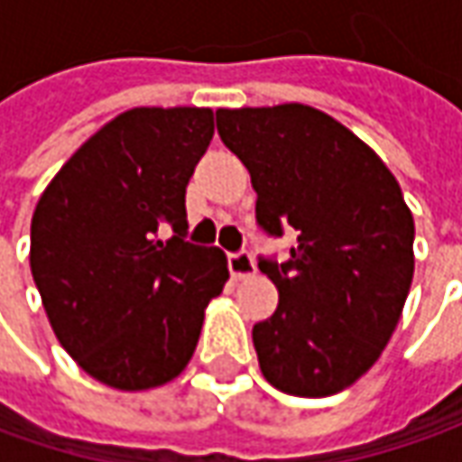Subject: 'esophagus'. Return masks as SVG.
Returning a JSON list of instances; mask_svg holds the SVG:
<instances>
[{"mask_svg":"<svg viewBox=\"0 0 462 462\" xmlns=\"http://www.w3.org/2000/svg\"><path fill=\"white\" fill-rule=\"evenodd\" d=\"M228 270H231V277H234V280H246V277L257 275L254 257H252V254H246V252L228 254Z\"/></svg>","mask_w":462,"mask_h":462,"instance_id":"esophagus-1","label":"esophagus"}]
</instances>
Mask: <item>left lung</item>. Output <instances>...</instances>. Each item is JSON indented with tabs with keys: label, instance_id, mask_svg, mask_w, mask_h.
<instances>
[{
	"label": "left lung",
	"instance_id": "obj_1",
	"mask_svg": "<svg viewBox=\"0 0 462 462\" xmlns=\"http://www.w3.org/2000/svg\"><path fill=\"white\" fill-rule=\"evenodd\" d=\"M216 123L252 174L259 226L298 231L288 262H259L280 295L252 328L259 370L282 393L334 396L396 331L414 277V216L381 156L310 105L221 107Z\"/></svg>",
	"mask_w": 462,
	"mask_h": 462
}]
</instances>
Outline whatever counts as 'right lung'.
I'll return each instance as SVG.
<instances>
[{
  "instance_id": "add662e5",
  "label": "right lung",
  "mask_w": 462,
  "mask_h": 462,
  "mask_svg": "<svg viewBox=\"0 0 462 462\" xmlns=\"http://www.w3.org/2000/svg\"><path fill=\"white\" fill-rule=\"evenodd\" d=\"M210 107H134L48 182L30 223V273L61 346L117 391L174 381L223 293L218 246L182 241L185 189L213 138ZM169 222L175 236L155 239Z\"/></svg>"
}]
</instances>
